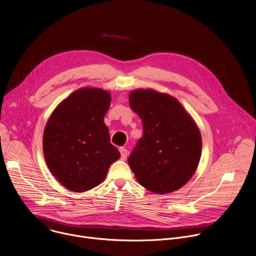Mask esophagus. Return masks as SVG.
<instances>
[{
    "instance_id": "34e87169",
    "label": "esophagus",
    "mask_w": 256,
    "mask_h": 256,
    "mask_svg": "<svg viewBox=\"0 0 256 256\" xmlns=\"http://www.w3.org/2000/svg\"><path fill=\"white\" fill-rule=\"evenodd\" d=\"M120 157L122 160H126L128 157V150L124 148H120Z\"/></svg>"
}]
</instances>
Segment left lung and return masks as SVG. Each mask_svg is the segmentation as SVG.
Returning <instances> with one entry per match:
<instances>
[{
	"mask_svg": "<svg viewBox=\"0 0 256 256\" xmlns=\"http://www.w3.org/2000/svg\"><path fill=\"white\" fill-rule=\"evenodd\" d=\"M128 98L144 130L128 157L138 184L158 194L181 188L194 176L200 160L202 144L198 124L167 93L136 89Z\"/></svg>",
	"mask_w": 256,
	"mask_h": 256,
	"instance_id": "obj_1",
	"label": "left lung"
}]
</instances>
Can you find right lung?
<instances>
[{
	"instance_id": "right-lung-1",
	"label": "right lung",
	"mask_w": 256,
	"mask_h": 256,
	"mask_svg": "<svg viewBox=\"0 0 256 256\" xmlns=\"http://www.w3.org/2000/svg\"><path fill=\"white\" fill-rule=\"evenodd\" d=\"M110 103V92L83 87L64 99L46 122L42 138L46 165L70 192L99 186L109 166L120 158L104 124Z\"/></svg>"
}]
</instances>
